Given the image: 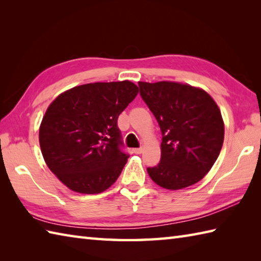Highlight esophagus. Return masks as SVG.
<instances>
[{"mask_svg": "<svg viewBox=\"0 0 261 261\" xmlns=\"http://www.w3.org/2000/svg\"><path fill=\"white\" fill-rule=\"evenodd\" d=\"M132 152L136 153V154H140L142 152V148H136V149H134V150H132Z\"/></svg>", "mask_w": 261, "mask_h": 261, "instance_id": "esophagus-1", "label": "esophagus"}]
</instances>
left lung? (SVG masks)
<instances>
[{"label": "left lung", "mask_w": 261, "mask_h": 261, "mask_svg": "<svg viewBox=\"0 0 261 261\" xmlns=\"http://www.w3.org/2000/svg\"><path fill=\"white\" fill-rule=\"evenodd\" d=\"M140 95L163 134L162 157L147 168L160 187L177 191L196 184L212 168L224 140V122L212 96L177 82H139Z\"/></svg>", "instance_id": "8db88e82"}]
</instances>
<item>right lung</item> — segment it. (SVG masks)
<instances>
[{"instance_id": "obj_1", "label": "right lung", "mask_w": 261, "mask_h": 261, "mask_svg": "<svg viewBox=\"0 0 261 261\" xmlns=\"http://www.w3.org/2000/svg\"><path fill=\"white\" fill-rule=\"evenodd\" d=\"M139 88L130 81L90 83L54 99L39 127L43 159L69 190L98 194L113 185L129 158L118 118Z\"/></svg>"}]
</instances>
